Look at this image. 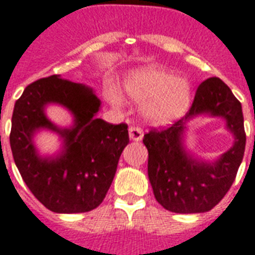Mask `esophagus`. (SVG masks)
<instances>
[{"label": "esophagus", "mask_w": 255, "mask_h": 255, "mask_svg": "<svg viewBox=\"0 0 255 255\" xmlns=\"http://www.w3.org/2000/svg\"><path fill=\"white\" fill-rule=\"evenodd\" d=\"M128 133H129V139L133 141H139L143 139V131H141L140 128L137 127H131L129 129H128Z\"/></svg>", "instance_id": "34e87169"}]
</instances>
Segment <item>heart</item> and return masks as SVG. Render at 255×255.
I'll return each mask as SVG.
<instances>
[{
	"label": "heart",
	"instance_id": "obj_1",
	"mask_svg": "<svg viewBox=\"0 0 255 255\" xmlns=\"http://www.w3.org/2000/svg\"><path fill=\"white\" fill-rule=\"evenodd\" d=\"M123 88L132 103L141 104L140 115L145 123L156 127L170 126L182 119L194 99L191 81L158 65H145L131 71ZM108 99L114 104L122 103L115 92H110Z\"/></svg>",
	"mask_w": 255,
	"mask_h": 255
}]
</instances>
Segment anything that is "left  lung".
I'll return each instance as SVG.
<instances>
[{"mask_svg": "<svg viewBox=\"0 0 255 255\" xmlns=\"http://www.w3.org/2000/svg\"><path fill=\"white\" fill-rule=\"evenodd\" d=\"M199 116L219 117L235 140L213 161L199 158L185 144L188 123ZM148 179L156 201L178 214L206 213L218 205L236 179L244 159L246 135L242 106L218 77H210L197 89L191 108L171 127L145 133Z\"/></svg>", "mask_w": 255, "mask_h": 255, "instance_id": "left-lung-1", "label": "left lung"}]
</instances>
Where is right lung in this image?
<instances>
[{"label": "right lung", "mask_w": 255, "mask_h": 255, "mask_svg": "<svg viewBox=\"0 0 255 255\" xmlns=\"http://www.w3.org/2000/svg\"><path fill=\"white\" fill-rule=\"evenodd\" d=\"M49 105L63 106L72 124L60 128L46 115ZM102 102L93 88L53 75L34 81L15 102L10 148L22 179L34 197L53 213H87L96 209L116 174L120 155L129 141L127 124L97 119ZM53 131L62 147L42 155L34 137Z\"/></svg>", "instance_id": "right-lung-1"}]
</instances>
